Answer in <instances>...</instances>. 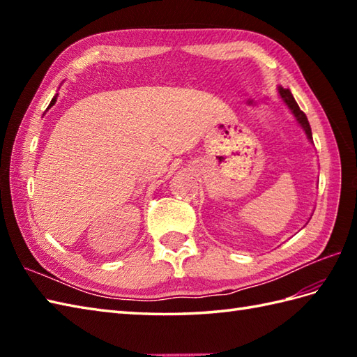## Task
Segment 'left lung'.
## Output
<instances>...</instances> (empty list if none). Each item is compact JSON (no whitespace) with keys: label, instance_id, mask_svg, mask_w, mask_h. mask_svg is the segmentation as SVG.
I'll return each instance as SVG.
<instances>
[{"label":"left lung","instance_id":"obj_1","mask_svg":"<svg viewBox=\"0 0 357 357\" xmlns=\"http://www.w3.org/2000/svg\"><path fill=\"white\" fill-rule=\"evenodd\" d=\"M279 95H280V98H282V100H284V102L288 105V107H290L291 113L296 116V119H298V123L301 124V127L305 130L307 138L313 142L312 127H310V123H308V119H307V116H305V113L299 109V105H298V102H296V100L293 98L290 90L284 89V87H279Z\"/></svg>","mask_w":357,"mask_h":357}]
</instances>
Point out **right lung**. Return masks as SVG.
Masks as SVG:
<instances>
[{"mask_svg": "<svg viewBox=\"0 0 357 357\" xmlns=\"http://www.w3.org/2000/svg\"><path fill=\"white\" fill-rule=\"evenodd\" d=\"M55 101H56V96H53V98H52V101H50V104H49V107H52V105L55 104Z\"/></svg>", "mask_w": 357, "mask_h": 357, "instance_id": "add662e5", "label": "right lung"}]
</instances>
